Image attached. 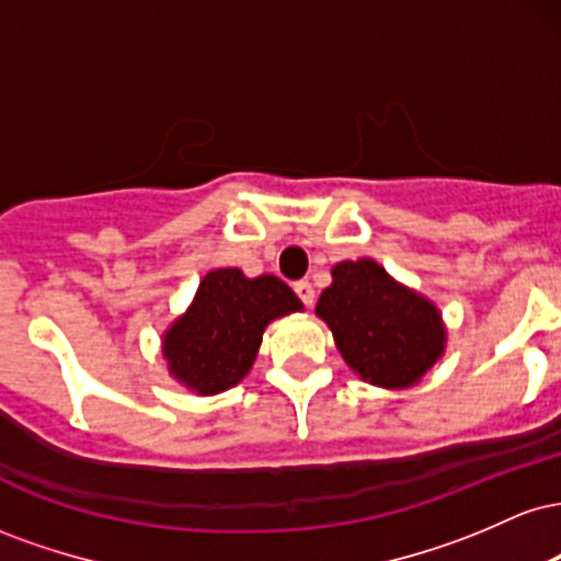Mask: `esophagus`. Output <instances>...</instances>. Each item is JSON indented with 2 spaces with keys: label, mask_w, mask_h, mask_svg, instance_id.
I'll use <instances>...</instances> for the list:
<instances>
[{
  "label": "esophagus",
  "mask_w": 561,
  "mask_h": 561,
  "mask_svg": "<svg viewBox=\"0 0 561 561\" xmlns=\"http://www.w3.org/2000/svg\"><path fill=\"white\" fill-rule=\"evenodd\" d=\"M295 293H298V298L306 302L308 308L313 306V302H317V293H313V287H311V282H306V279H300V282H295Z\"/></svg>",
  "instance_id": "1"
}]
</instances>
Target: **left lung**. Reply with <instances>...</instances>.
Listing matches in <instances>:
<instances>
[{
  "instance_id": "8db88e82",
  "label": "left lung",
  "mask_w": 561,
  "mask_h": 561,
  "mask_svg": "<svg viewBox=\"0 0 561 561\" xmlns=\"http://www.w3.org/2000/svg\"><path fill=\"white\" fill-rule=\"evenodd\" d=\"M317 317L332 330L345 364L375 388H411L446 353L440 308L392 279L375 259L334 263Z\"/></svg>"
}]
</instances>
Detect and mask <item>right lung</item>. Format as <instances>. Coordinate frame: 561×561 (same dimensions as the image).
Returning a JSON list of instances; mask_svg holds the SVG:
<instances>
[{"mask_svg": "<svg viewBox=\"0 0 561 561\" xmlns=\"http://www.w3.org/2000/svg\"><path fill=\"white\" fill-rule=\"evenodd\" d=\"M295 311H302V302L279 276L214 268L199 279L186 311L163 332L160 356L186 390L218 396L250 375L266 327Z\"/></svg>", "mask_w": 561, "mask_h": 561, "instance_id": "right-lung-1", "label": "right lung"}]
</instances>
